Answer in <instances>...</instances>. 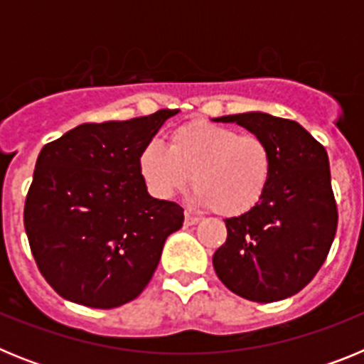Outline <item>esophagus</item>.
Instances as JSON below:
<instances>
[{
	"label": "esophagus",
	"mask_w": 364,
	"mask_h": 364,
	"mask_svg": "<svg viewBox=\"0 0 364 364\" xmlns=\"http://www.w3.org/2000/svg\"><path fill=\"white\" fill-rule=\"evenodd\" d=\"M198 220H200V218H198V217H197V215L186 213V218H184V224H186V226H195V224H198Z\"/></svg>",
	"instance_id": "obj_1"
}]
</instances>
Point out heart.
<instances>
[{
    "instance_id": "heart-1",
    "label": "heart",
    "mask_w": 364,
    "mask_h": 364,
    "mask_svg": "<svg viewBox=\"0 0 364 364\" xmlns=\"http://www.w3.org/2000/svg\"><path fill=\"white\" fill-rule=\"evenodd\" d=\"M138 167L149 191L171 198L193 180V200L222 217L252 211L268 189L273 156L257 134H239L210 122H188L169 136V147L149 142Z\"/></svg>"
}]
</instances>
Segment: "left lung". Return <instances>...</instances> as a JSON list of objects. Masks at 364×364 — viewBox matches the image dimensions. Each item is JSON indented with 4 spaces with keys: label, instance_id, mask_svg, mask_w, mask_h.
<instances>
[{
    "label": "left lung",
    "instance_id": "8db88e82",
    "mask_svg": "<svg viewBox=\"0 0 364 364\" xmlns=\"http://www.w3.org/2000/svg\"><path fill=\"white\" fill-rule=\"evenodd\" d=\"M246 127L268 144L273 171L252 211L226 218L228 239L213 255L224 286L253 302L301 291L326 260L337 231L326 149L302 125L266 112L218 118Z\"/></svg>",
    "mask_w": 364,
    "mask_h": 364
}]
</instances>
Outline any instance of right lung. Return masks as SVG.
I'll return each mask as SVG.
<instances>
[{
  "label": "right lung",
  "instance_id": "right-lung-1",
  "mask_svg": "<svg viewBox=\"0 0 364 364\" xmlns=\"http://www.w3.org/2000/svg\"><path fill=\"white\" fill-rule=\"evenodd\" d=\"M176 112L82 124L38 154L25 231L38 269L67 301L109 310L149 284L184 210L151 197L138 159Z\"/></svg>",
  "mask_w": 364,
  "mask_h": 364
}]
</instances>
